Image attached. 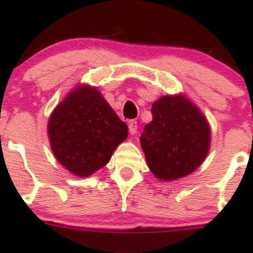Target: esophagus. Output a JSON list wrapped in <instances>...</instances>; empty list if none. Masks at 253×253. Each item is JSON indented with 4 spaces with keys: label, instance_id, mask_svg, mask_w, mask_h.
Here are the masks:
<instances>
[{
    "label": "esophagus",
    "instance_id": "1",
    "mask_svg": "<svg viewBox=\"0 0 253 253\" xmlns=\"http://www.w3.org/2000/svg\"><path fill=\"white\" fill-rule=\"evenodd\" d=\"M136 128H138V124H136V121L130 120L128 123V129H129L130 134H135Z\"/></svg>",
    "mask_w": 253,
    "mask_h": 253
}]
</instances>
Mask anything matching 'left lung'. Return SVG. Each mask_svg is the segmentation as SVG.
Wrapping results in <instances>:
<instances>
[{
    "instance_id": "8db88e82",
    "label": "left lung",
    "mask_w": 253,
    "mask_h": 253,
    "mask_svg": "<svg viewBox=\"0 0 253 253\" xmlns=\"http://www.w3.org/2000/svg\"><path fill=\"white\" fill-rule=\"evenodd\" d=\"M152 121L140 136L153 175L173 181L195 171L210 151L211 128L200 109L183 95H168L152 104Z\"/></svg>"
}]
</instances>
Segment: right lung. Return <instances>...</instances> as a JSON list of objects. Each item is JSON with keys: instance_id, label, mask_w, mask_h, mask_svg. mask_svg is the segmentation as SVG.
Returning a JSON list of instances; mask_svg holds the SVG:
<instances>
[{"instance_id": "obj_1", "label": "right lung", "mask_w": 253, "mask_h": 253, "mask_svg": "<svg viewBox=\"0 0 253 253\" xmlns=\"http://www.w3.org/2000/svg\"><path fill=\"white\" fill-rule=\"evenodd\" d=\"M57 161L74 175L86 177L103 168L128 135L96 88L78 85L52 112L47 126Z\"/></svg>"}]
</instances>
